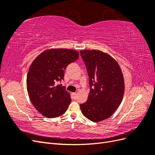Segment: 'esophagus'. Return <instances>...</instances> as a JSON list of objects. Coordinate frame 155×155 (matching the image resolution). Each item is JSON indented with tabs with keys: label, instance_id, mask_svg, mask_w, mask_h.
<instances>
[{
	"label": "esophagus",
	"instance_id": "34e87169",
	"mask_svg": "<svg viewBox=\"0 0 155 155\" xmlns=\"http://www.w3.org/2000/svg\"><path fill=\"white\" fill-rule=\"evenodd\" d=\"M72 96H73V97L74 98V99H76V96H77V94L76 92H73L72 93Z\"/></svg>",
	"mask_w": 155,
	"mask_h": 155
}]
</instances>
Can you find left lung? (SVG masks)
<instances>
[{"instance_id":"8db88e82","label":"left lung","mask_w":155,"mask_h":155,"mask_svg":"<svg viewBox=\"0 0 155 155\" xmlns=\"http://www.w3.org/2000/svg\"><path fill=\"white\" fill-rule=\"evenodd\" d=\"M89 78L88 100L80 105L82 114L94 122L109 118L122 101L125 83L118 62L97 50H81Z\"/></svg>"}]
</instances>
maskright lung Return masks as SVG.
Here are the masks:
<instances>
[{"label":"right lung","mask_w":155,"mask_h":155,"mask_svg":"<svg viewBox=\"0 0 155 155\" xmlns=\"http://www.w3.org/2000/svg\"><path fill=\"white\" fill-rule=\"evenodd\" d=\"M78 58L76 50L51 48L43 51L31 64L27 91L32 105L46 118H57L67 110L72 101L70 93L55 82L63 79L65 68Z\"/></svg>","instance_id":"right-lung-1"}]
</instances>
